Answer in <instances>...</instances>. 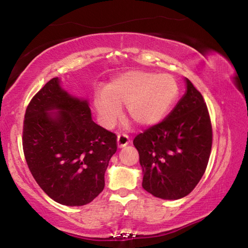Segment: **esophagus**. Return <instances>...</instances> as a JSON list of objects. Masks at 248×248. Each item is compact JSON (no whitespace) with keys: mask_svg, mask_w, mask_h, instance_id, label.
Wrapping results in <instances>:
<instances>
[{"mask_svg":"<svg viewBox=\"0 0 248 248\" xmlns=\"http://www.w3.org/2000/svg\"><path fill=\"white\" fill-rule=\"evenodd\" d=\"M117 142H118L119 148H124V146L129 144L130 138H129L128 134L120 133V134H118V138H117Z\"/></svg>","mask_w":248,"mask_h":248,"instance_id":"34e87169","label":"esophagus"}]
</instances>
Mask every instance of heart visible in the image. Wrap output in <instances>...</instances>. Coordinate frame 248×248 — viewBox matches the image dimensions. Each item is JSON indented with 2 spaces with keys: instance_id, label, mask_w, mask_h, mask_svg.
<instances>
[{
  "instance_id": "obj_1",
  "label": "heart",
  "mask_w": 248,
  "mask_h": 248,
  "mask_svg": "<svg viewBox=\"0 0 248 248\" xmlns=\"http://www.w3.org/2000/svg\"><path fill=\"white\" fill-rule=\"evenodd\" d=\"M179 89L169 74L129 71L119 75L95 95L94 105L100 123L111 125L125 105L130 118L144 127L158 124L169 114L178 97Z\"/></svg>"
}]
</instances>
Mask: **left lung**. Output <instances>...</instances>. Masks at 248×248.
<instances>
[{
  "label": "left lung",
  "instance_id": "obj_1",
  "mask_svg": "<svg viewBox=\"0 0 248 248\" xmlns=\"http://www.w3.org/2000/svg\"><path fill=\"white\" fill-rule=\"evenodd\" d=\"M187 92L166 118L134 138L143 170L142 187L161 199L189 195L207 169L212 125L202 95L186 78Z\"/></svg>",
  "mask_w": 248,
  "mask_h": 248
}]
</instances>
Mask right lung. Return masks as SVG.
<instances>
[{
    "mask_svg": "<svg viewBox=\"0 0 248 248\" xmlns=\"http://www.w3.org/2000/svg\"><path fill=\"white\" fill-rule=\"evenodd\" d=\"M58 108V113L48 110ZM23 150L28 169L50 198L64 205L90 203L103 191L117 136L92 120L86 100L69 95L53 78L25 112Z\"/></svg>",
    "mask_w": 248,
    "mask_h": 248,
    "instance_id": "add662e5",
    "label": "right lung"
}]
</instances>
